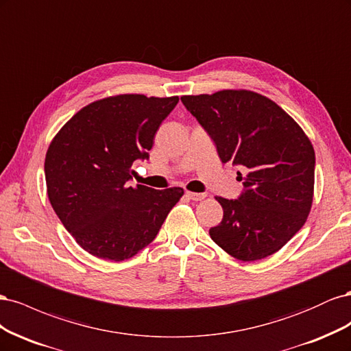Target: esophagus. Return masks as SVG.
Listing matches in <instances>:
<instances>
[{"mask_svg":"<svg viewBox=\"0 0 351 351\" xmlns=\"http://www.w3.org/2000/svg\"><path fill=\"white\" fill-rule=\"evenodd\" d=\"M186 196H187L189 199H192V200H196V202H199V200H202V199H205V197H206V193H195V192H187V193H186Z\"/></svg>","mask_w":351,"mask_h":351,"instance_id":"obj_1","label":"esophagus"}]
</instances>
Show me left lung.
I'll return each instance as SVG.
<instances>
[{"label":"left lung","mask_w":351,"mask_h":351,"mask_svg":"<svg viewBox=\"0 0 351 351\" xmlns=\"http://www.w3.org/2000/svg\"><path fill=\"white\" fill-rule=\"evenodd\" d=\"M182 102L217 145L222 162L241 167L239 199L217 196L224 217L209 236L232 258L259 261L299 231L313 202L315 151L302 127L261 93L227 89Z\"/></svg>","instance_id":"8db88e82"}]
</instances>
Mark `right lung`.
<instances>
[{"instance_id": "add662e5", "label": "right lung", "mask_w": 351, "mask_h": 351, "mask_svg": "<svg viewBox=\"0 0 351 351\" xmlns=\"http://www.w3.org/2000/svg\"><path fill=\"white\" fill-rule=\"evenodd\" d=\"M178 97L125 93L95 101L61 127L45 156L52 209L79 246L99 259L133 258L158 234L182 187H132V165L147 159Z\"/></svg>"}]
</instances>
